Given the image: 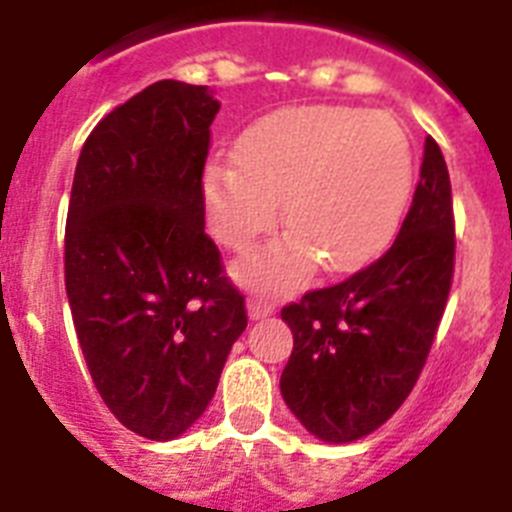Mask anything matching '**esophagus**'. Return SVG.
<instances>
[{"label":"esophagus","instance_id":"esophagus-1","mask_svg":"<svg viewBox=\"0 0 512 512\" xmlns=\"http://www.w3.org/2000/svg\"><path fill=\"white\" fill-rule=\"evenodd\" d=\"M271 312H274V302L264 300V297L259 295L248 297V315H251L253 320L266 318V315H271Z\"/></svg>","mask_w":512,"mask_h":512}]
</instances>
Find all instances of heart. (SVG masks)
I'll return each mask as SVG.
<instances>
[{"label":"heart","mask_w":512,"mask_h":512,"mask_svg":"<svg viewBox=\"0 0 512 512\" xmlns=\"http://www.w3.org/2000/svg\"><path fill=\"white\" fill-rule=\"evenodd\" d=\"M413 148L392 117L312 104L266 115L238 143V161L205 171L212 235L243 248L274 228L279 202L292 233L235 264L251 287L292 289L318 259L333 274L372 261L395 238L413 194Z\"/></svg>","instance_id":"b5f03b06"}]
</instances>
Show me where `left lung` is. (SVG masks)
Instances as JSON below:
<instances>
[{
    "mask_svg": "<svg viewBox=\"0 0 512 512\" xmlns=\"http://www.w3.org/2000/svg\"><path fill=\"white\" fill-rule=\"evenodd\" d=\"M454 253L449 169L428 135L395 243L343 282L282 307L295 348L279 387L312 436H369L413 392L449 300Z\"/></svg>",
    "mask_w": 512,
    "mask_h": 512,
    "instance_id": "left-lung-1",
    "label": "left lung"
}]
</instances>
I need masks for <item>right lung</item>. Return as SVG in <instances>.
<instances>
[{
	"label": "right lung",
	"instance_id": "obj_1",
	"mask_svg": "<svg viewBox=\"0 0 512 512\" xmlns=\"http://www.w3.org/2000/svg\"><path fill=\"white\" fill-rule=\"evenodd\" d=\"M207 87L156 81L89 133L66 215L63 274L81 354L104 405L171 441L205 413L246 300L205 233Z\"/></svg>",
	"mask_w": 512,
	"mask_h": 512
}]
</instances>
